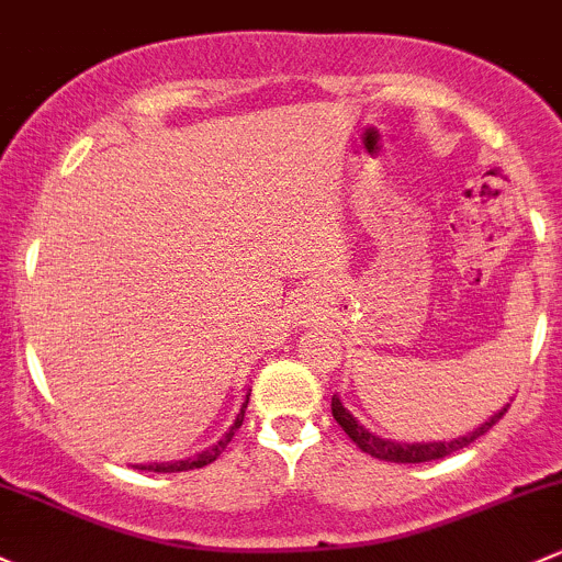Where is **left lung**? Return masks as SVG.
<instances>
[{
    "mask_svg": "<svg viewBox=\"0 0 562 562\" xmlns=\"http://www.w3.org/2000/svg\"><path fill=\"white\" fill-rule=\"evenodd\" d=\"M506 411H508V406L501 408V411H497V414L490 416V419L484 422L482 427H476V430L468 432V436L454 438V441L401 443V441H386V438H379V436H373V432H368L366 427H362L360 422H357L355 416H351L349 411L344 408L340 397L333 395V416H335V422H338V425L344 427L346 436H349L351 441H355L357 447L362 449V452H368L370 457H379V460H386V462H430V460H441V457H447V454H452V452H460L462 447L473 443L479 436H484V432H487L490 427L497 425V419H501V416L506 414Z\"/></svg>",
    "mask_w": 562,
    "mask_h": 562,
    "instance_id": "obj_1",
    "label": "left lung"
}]
</instances>
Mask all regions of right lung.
I'll list each match as a JSON object with an SVG mask.
<instances>
[{"label":"right lung","mask_w":562,"mask_h":562,"mask_svg":"<svg viewBox=\"0 0 562 562\" xmlns=\"http://www.w3.org/2000/svg\"><path fill=\"white\" fill-rule=\"evenodd\" d=\"M246 406H248V395H246V403H243L240 414L235 416L233 427H229V430L224 432V436L218 438V441L213 443L211 449H205V452H200V454L189 457V460H176V462H148V465H135V468H137V471H154V473H178V471H194V468L211 465V462L216 460V457L222 454L224 449H227V443L233 441L235 430H238V427L243 425V416H246Z\"/></svg>","instance_id":"1"}]
</instances>
